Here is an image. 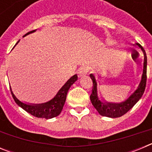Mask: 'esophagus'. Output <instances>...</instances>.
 I'll return each mask as SVG.
<instances>
[{
  "label": "esophagus",
  "instance_id": "1",
  "mask_svg": "<svg viewBox=\"0 0 152 152\" xmlns=\"http://www.w3.org/2000/svg\"><path fill=\"white\" fill-rule=\"evenodd\" d=\"M88 68L85 66L80 67L78 70H77V75H78V77H83L84 75H86L88 74Z\"/></svg>",
  "mask_w": 152,
  "mask_h": 152
}]
</instances>
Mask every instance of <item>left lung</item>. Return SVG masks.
<instances>
[{"mask_svg":"<svg viewBox=\"0 0 152 152\" xmlns=\"http://www.w3.org/2000/svg\"><path fill=\"white\" fill-rule=\"evenodd\" d=\"M136 45L142 49V52L144 54L143 73H142V80H141V82L138 88L126 100L119 103L102 102L97 96V88H96L97 84H96V79H95V76L93 74L90 75V77L93 81L92 93L90 96L91 101L93 106L101 116L110 118L120 117L128 112L130 109L132 108L135 103L140 100V98L144 94L146 86V80H147V56H146L145 51L143 49V47L139 43H136Z\"/></svg>","mask_w":152,"mask_h":152,"instance_id":"left-lung-1","label":"left lung"}]
</instances>
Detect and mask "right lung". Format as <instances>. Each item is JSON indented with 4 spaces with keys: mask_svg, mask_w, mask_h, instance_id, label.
<instances>
[{
    "mask_svg": "<svg viewBox=\"0 0 152 152\" xmlns=\"http://www.w3.org/2000/svg\"><path fill=\"white\" fill-rule=\"evenodd\" d=\"M35 31H36V29L33 31H30V32H29V33L24 35L23 37L27 36V35L30 34V33H34ZM18 42H17V44L18 43ZM77 80V75H75L74 76H72L62 86V88L58 91V92L57 93V94L55 96L54 98H52V100L46 102V103H41V104H29V103H26L20 101L19 99H17V97L15 95L13 94V93L10 87V88L13 100H14V101L16 102V103H17L19 107H20L21 108L23 109L24 110L26 111L29 113H30L31 115L36 116V117L45 118V119H51V118L56 117V116H58L61 113L63 107H64V103H65V100H66V96L68 90L71 88V86Z\"/></svg>",
    "mask_w": 152,
    "mask_h": 152,
    "instance_id": "obj_1",
    "label": "right lung"
}]
</instances>
